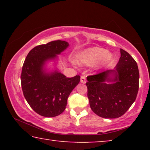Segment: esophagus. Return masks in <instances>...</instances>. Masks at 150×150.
I'll list each match as a JSON object with an SVG mask.
<instances>
[{
  "mask_svg": "<svg viewBox=\"0 0 150 150\" xmlns=\"http://www.w3.org/2000/svg\"><path fill=\"white\" fill-rule=\"evenodd\" d=\"M81 83H83V84L86 83V79L85 76H81Z\"/></svg>",
  "mask_w": 150,
  "mask_h": 150,
  "instance_id": "34e87169",
  "label": "esophagus"
}]
</instances>
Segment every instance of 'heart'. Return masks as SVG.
I'll use <instances>...</instances> for the list:
<instances>
[{
	"mask_svg": "<svg viewBox=\"0 0 150 150\" xmlns=\"http://www.w3.org/2000/svg\"><path fill=\"white\" fill-rule=\"evenodd\" d=\"M113 55L107 50L100 47L87 48L79 53L77 58L79 65L89 66L93 65L96 70L108 65L112 62Z\"/></svg>",
	"mask_w": 150,
	"mask_h": 150,
	"instance_id": "1",
	"label": "heart"
}]
</instances>
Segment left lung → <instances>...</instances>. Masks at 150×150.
<instances>
[{"label":"left lung","mask_w":150,"mask_h":150,"mask_svg":"<svg viewBox=\"0 0 150 150\" xmlns=\"http://www.w3.org/2000/svg\"><path fill=\"white\" fill-rule=\"evenodd\" d=\"M139 77L136 61L120 49V59L113 69L87 77V96L91 110L104 118L120 117L136 100Z\"/></svg>","instance_id":"8db88e82"}]
</instances>
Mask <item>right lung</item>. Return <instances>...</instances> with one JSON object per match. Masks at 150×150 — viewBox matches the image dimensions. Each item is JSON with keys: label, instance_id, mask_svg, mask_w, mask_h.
Masks as SVG:
<instances>
[{"label": "right lung", "instance_id": "add662e5", "mask_svg": "<svg viewBox=\"0 0 150 150\" xmlns=\"http://www.w3.org/2000/svg\"><path fill=\"white\" fill-rule=\"evenodd\" d=\"M69 43L55 40L40 45L30 51L22 67L21 85L25 98L31 108L45 117L62 114L70 93L80 81V76L67 77L57 69L49 71L46 64L58 59V55Z\"/></svg>", "mask_w": 150, "mask_h": 150}]
</instances>
